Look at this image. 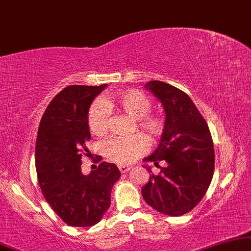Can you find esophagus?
<instances>
[{"label":"esophagus","mask_w":251,"mask_h":251,"mask_svg":"<svg viewBox=\"0 0 251 251\" xmlns=\"http://www.w3.org/2000/svg\"><path fill=\"white\" fill-rule=\"evenodd\" d=\"M118 168H119V171L122 173H126L131 170V166H128V165H119Z\"/></svg>","instance_id":"34e87169"}]
</instances>
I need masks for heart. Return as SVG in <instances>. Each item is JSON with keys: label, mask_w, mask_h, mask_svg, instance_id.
<instances>
[{"label": "heart", "mask_w": 251, "mask_h": 251, "mask_svg": "<svg viewBox=\"0 0 251 251\" xmlns=\"http://www.w3.org/2000/svg\"><path fill=\"white\" fill-rule=\"evenodd\" d=\"M109 106H117L131 118L138 120V127L150 140L160 138L164 131L165 120L158 112H150L151 101L145 93L138 89L120 92L106 100ZM110 109L103 102H95L88 111V127L93 135L102 136L108 131ZM147 140L141 134L129 138L115 136L103 143L104 155L117 164H128L146 152Z\"/></svg>", "instance_id": "heart-1"}]
</instances>
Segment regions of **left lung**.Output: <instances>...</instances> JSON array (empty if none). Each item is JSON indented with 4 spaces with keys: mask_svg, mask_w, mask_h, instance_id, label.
<instances>
[{
    "mask_svg": "<svg viewBox=\"0 0 251 251\" xmlns=\"http://www.w3.org/2000/svg\"><path fill=\"white\" fill-rule=\"evenodd\" d=\"M163 104L164 131L157 149L145 162L160 169L150 175L142 196L151 208L169 216H182L201 202L215 171V150L208 124L185 92L163 81L146 85ZM165 163L163 168L159 162ZM145 168L151 172L150 166Z\"/></svg>",
    "mask_w": 251,
    "mask_h": 251,
    "instance_id": "8db88e82",
    "label": "left lung"
}]
</instances>
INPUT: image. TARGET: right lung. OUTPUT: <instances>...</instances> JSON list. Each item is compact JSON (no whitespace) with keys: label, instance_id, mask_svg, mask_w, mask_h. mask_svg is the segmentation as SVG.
I'll list each match as a JSON object with an SVG mask.
<instances>
[{"label":"right lung","instance_id":"right-lung-1","mask_svg":"<svg viewBox=\"0 0 251 251\" xmlns=\"http://www.w3.org/2000/svg\"><path fill=\"white\" fill-rule=\"evenodd\" d=\"M105 87H65L51 100L40 122L35 147L40 188L51 209L70 226L98 224L109 209L111 189L122 176L115 164L106 162L88 176L81 172V157L89 152L88 110Z\"/></svg>","mask_w":251,"mask_h":251}]
</instances>
